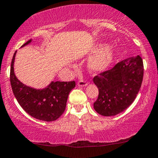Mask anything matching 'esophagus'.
<instances>
[{
  "label": "esophagus",
  "instance_id": "34e87169",
  "mask_svg": "<svg viewBox=\"0 0 158 158\" xmlns=\"http://www.w3.org/2000/svg\"><path fill=\"white\" fill-rule=\"evenodd\" d=\"M87 85H88V83H87L85 80H80V81H79V82H78V85L80 87L86 86Z\"/></svg>",
  "mask_w": 158,
  "mask_h": 158
}]
</instances>
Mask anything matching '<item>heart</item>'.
I'll return each mask as SVG.
<instances>
[{"label":"heart","mask_w":158,"mask_h":158,"mask_svg":"<svg viewBox=\"0 0 158 158\" xmlns=\"http://www.w3.org/2000/svg\"><path fill=\"white\" fill-rule=\"evenodd\" d=\"M96 53L90 58L88 62V69L92 73H98L105 71L114 63L117 51L106 44H99L93 49Z\"/></svg>","instance_id":"1"}]
</instances>
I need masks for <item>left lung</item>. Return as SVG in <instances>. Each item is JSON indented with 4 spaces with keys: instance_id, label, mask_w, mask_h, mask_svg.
Listing matches in <instances>:
<instances>
[{
    "instance_id": "1",
    "label": "left lung",
    "mask_w": 158,
    "mask_h": 158,
    "mask_svg": "<svg viewBox=\"0 0 158 158\" xmlns=\"http://www.w3.org/2000/svg\"><path fill=\"white\" fill-rule=\"evenodd\" d=\"M143 74L142 59L135 56L94 77L98 89L94 109L103 116H113L128 109L139 92Z\"/></svg>"
}]
</instances>
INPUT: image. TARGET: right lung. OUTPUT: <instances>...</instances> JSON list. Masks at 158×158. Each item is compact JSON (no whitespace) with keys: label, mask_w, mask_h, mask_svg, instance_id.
<instances>
[{"label":"right lung","mask_w":158,"mask_h":158,"mask_svg":"<svg viewBox=\"0 0 158 158\" xmlns=\"http://www.w3.org/2000/svg\"><path fill=\"white\" fill-rule=\"evenodd\" d=\"M30 40L21 47L29 45ZM14 52L10 66V84L13 92L23 109L30 116L44 122L56 120L64 112L70 91L76 86V82L52 81L43 89H35L20 82L14 73Z\"/></svg>","instance_id":"right-lung-1"}]
</instances>
